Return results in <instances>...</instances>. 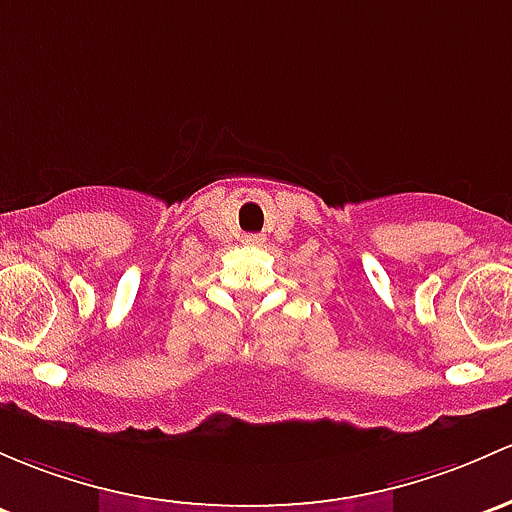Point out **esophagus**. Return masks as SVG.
I'll return each mask as SVG.
<instances>
[{
  "mask_svg": "<svg viewBox=\"0 0 512 512\" xmlns=\"http://www.w3.org/2000/svg\"><path fill=\"white\" fill-rule=\"evenodd\" d=\"M245 242L247 247H262V242H265V238H262V235H245Z\"/></svg>",
  "mask_w": 512,
  "mask_h": 512,
  "instance_id": "1",
  "label": "esophagus"
}]
</instances>
